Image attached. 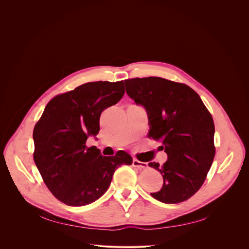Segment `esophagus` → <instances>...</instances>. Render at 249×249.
I'll list each match as a JSON object with an SVG mask.
<instances>
[{
    "label": "esophagus",
    "instance_id": "obj_1",
    "mask_svg": "<svg viewBox=\"0 0 249 249\" xmlns=\"http://www.w3.org/2000/svg\"><path fill=\"white\" fill-rule=\"evenodd\" d=\"M132 164H133V166L138 167L139 169L147 167V163H145V162H141V161H139V160H136V159H134V160H133Z\"/></svg>",
    "mask_w": 249,
    "mask_h": 249
}]
</instances>
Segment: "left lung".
Returning a JSON list of instances; mask_svg holds the SVG:
<instances>
[{"instance_id": "obj_1", "label": "left lung", "mask_w": 249, "mask_h": 249, "mask_svg": "<svg viewBox=\"0 0 249 249\" xmlns=\"http://www.w3.org/2000/svg\"><path fill=\"white\" fill-rule=\"evenodd\" d=\"M126 93L145 108L148 138L161 141L167 160L149 162L163 178L160 191L151 193L165 204H178L197 193L214 156L215 125L200 96L189 86L162 77L125 80Z\"/></svg>"}]
</instances>
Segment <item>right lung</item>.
<instances>
[{
    "label": "right lung",
    "mask_w": 249,
    "mask_h": 249,
    "mask_svg": "<svg viewBox=\"0 0 249 249\" xmlns=\"http://www.w3.org/2000/svg\"><path fill=\"white\" fill-rule=\"evenodd\" d=\"M124 93L123 81L84 84L51 99L35 124L34 162L48 190L63 204L95 202L109 189L116 168L132 164L123 150L103 156L96 146L86 144L100 131L101 113Z\"/></svg>",
    "instance_id": "1"
}]
</instances>
